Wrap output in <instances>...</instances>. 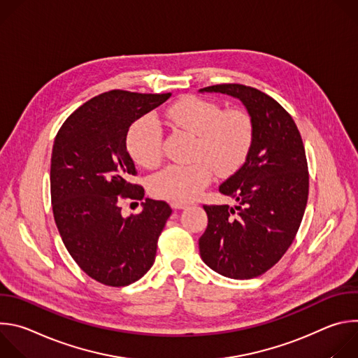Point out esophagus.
I'll use <instances>...</instances> for the list:
<instances>
[{"instance_id": "34e87169", "label": "esophagus", "mask_w": 358, "mask_h": 358, "mask_svg": "<svg viewBox=\"0 0 358 358\" xmlns=\"http://www.w3.org/2000/svg\"><path fill=\"white\" fill-rule=\"evenodd\" d=\"M170 206H171L173 210H184V208L188 207V203L187 202H181V201H173Z\"/></svg>"}]
</instances>
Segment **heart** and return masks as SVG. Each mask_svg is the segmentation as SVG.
<instances>
[{"instance_id":"1","label":"heart","mask_w":358,"mask_h":358,"mask_svg":"<svg viewBox=\"0 0 358 358\" xmlns=\"http://www.w3.org/2000/svg\"><path fill=\"white\" fill-rule=\"evenodd\" d=\"M164 119L176 129L194 136L189 164H170L148 180L150 192L169 201H192L202 194L215 171L228 176L245 162L253 126L241 109L222 110L217 103L198 97H184L173 103ZM129 155L141 167H155L162 159L163 131L159 122L145 116L134 122L126 138Z\"/></svg>"}]
</instances>
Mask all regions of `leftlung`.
<instances>
[{
    "label": "left lung",
    "mask_w": 358,
    "mask_h": 358,
    "mask_svg": "<svg viewBox=\"0 0 358 358\" xmlns=\"http://www.w3.org/2000/svg\"><path fill=\"white\" fill-rule=\"evenodd\" d=\"M199 92L239 99L253 126L243 166L220 185L236 206H203L201 258L222 276L257 278L279 262L300 227L309 195L304 145L292 116L266 93L238 83Z\"/></svg>",
    "instance_id": "obj_1"
}]
</instances>
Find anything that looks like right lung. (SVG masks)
Instances as JSON below:
<instances>
[{"mask_svg": "<svg viewBox=\"0 0 358 358\" xmlns=\"http://www.w3.org/2000/svg\"><path fill=\"white\" fill-rule=\"evenodd\" d=\"M171 93H101L59 129L50 159V199L61 238L79 268L108 286H127L155 264L157 241L171 215L164 201L145 198L143 211L123 217V199L144 198L127 151L130 126Z\"/></svg>", "mask_w": 358, "mask_h": 358, "instance_id": "obj_1", "label": "right lung"}]
</instances>
